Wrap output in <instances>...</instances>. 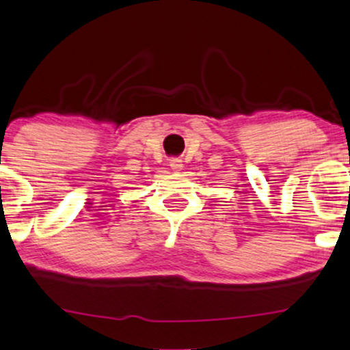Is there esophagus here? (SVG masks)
Segmentation results:
<instances>
[{
    "mask_svg": "<svg viewBox=\"0 0 350 350\" xmlns=\"http://www.w3.org/2000/svg\"><path fill=\"white\" fill-rule=\"evenodd\" d=\"M170 167L174 170H180V169H183V161H181L180 157H174V159H170Z\"/></svg>",
    "mask_w": 350,
    "mask_h": 350,
    "instance_id": "obj_1",
    "label": "esophagus"
}]
</instances>
